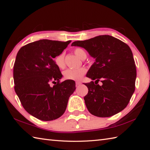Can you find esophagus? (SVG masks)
<instances>
[{
	"mask_svg": "<svg viewBox=\"0 0 150 150\" xmlns=\"http://www.w3.org/2000/svg\"><path fill=\"white\" fill-rule=\"evenodd\" d=\"M81 84V82H80V81H76V86H79V85H80Z\"/></svg>",
	"mask_w": 150,
	"mask_h": 150,
	"instance_id": "obj_1",
	"label": "esophagus"
}]
</instances>
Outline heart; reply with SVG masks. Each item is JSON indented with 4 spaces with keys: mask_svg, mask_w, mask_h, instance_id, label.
I'll use <instances>...</instances> for the list:
<instances>
[{
    "mask_svg": "<svg viewBox=\"0 0 150 150\" xmlns=\"http://www.w3.org/2000/svg\"><path fill=\"white\" fill-rule=\"evenodd\" d=\"M75 54L78 56L79 58L83 59L86 58V54L85 51L81 48H76L74 50ZM54 62L56 65L59 69H64L65 66V53L62 52L58 54L54 58ZM86 72V70L83 68H79L76 69H67L64 71V78L67 79H71V80L78 81L83 77L84 74Z\"/></svg>",
    "mask_w": 150,
    "mask_h": 150,
    "instance_id": "heart-1",
    "label": "heart"
}]
</instances>
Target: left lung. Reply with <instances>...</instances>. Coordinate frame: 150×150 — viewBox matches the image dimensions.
Wrapping results in <instances>:
<instances>
[{
    "mask_svg": "<svg viewBox=\"0 0 150 150\" xmlns=\"http://www.w3.org/2000/svg\"><path fill=\"white\" fill-rule=\"evenodd\" d=\"M72 46L84 48L95 62L86 77L95 80L85 83L88 92L84 97L89 112L99 117H108L124 110L135 91L137 76L135 61L129 46L110 35H100ZM101 79L103 84L95 83Z\"/></svg>",
    "mask_w": 150,
    "mask_h": 150,
    "instance_id": "left-lung-1",
    "label": "left lung"
}]
</instances>
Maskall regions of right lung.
I'll use <instances>...</instances> for the list:
<instances>
[{
  "label": "right lung",
  "instance_id": "obj_1",
  "mask_svg": "<svg viewBox=\"0 0 150 150\" xmlns=\"http://www.w3.org/2000/svg\"><path fill=\"white\" fill-rule=\"evenodd\" d=\"M70 42L40 40L24 45L16 54L13 69L15 92L25 110L40 120L61 117L76 89L73 80L59 83L63 76L53 60ZM51 82L55 85L51 87Z\"/></svg>",
  "mask_w": 150,
  "mask_h": 150
}]
</instances>
